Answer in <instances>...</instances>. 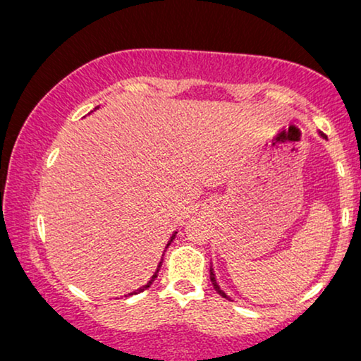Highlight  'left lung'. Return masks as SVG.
Masks as SVG:
<instances>
[{
	"mask_svg": "<svg viewBox=\"0 0 361 361\" xmlns=\"http://www.w3.org/2000/svg\"><path fill=\"white\" fill-rule=\"evenodd\" d=\"M319 136H321V137H324V139H327V137H326V136H324V134H322V133H319ZM211 282H212V285H214V288H215V290H217V293H219V295H222V297H224V298H227V300H232V298H230V297H228V295H227V293H225V292H224V290H222V288H220V285H219V282H217V279H215V272H214V269H212V266H211Z\"/></svg>",
	"mask_w": 361,
	"mask_h": 361,
	"instance_id": "1",
	"label": "left lung"
}]
</instances>
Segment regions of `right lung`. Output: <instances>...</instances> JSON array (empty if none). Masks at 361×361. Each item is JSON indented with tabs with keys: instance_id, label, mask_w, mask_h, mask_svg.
<instances>
[{
	"instance_id": "1",
	"label": "right lung",
	"mask_w": 361,
	"mask_h": 361,
	"mask_svg": "<svg viewBox=\"0 0 361 361\" xmlns=\"http://www.w3.org/2000/svg\"><path fill=\"white\" fill-rule=\"evenodd\" d=\"M97 109H99V106H97ZM95 109V110H97ZM175 236H176V232H173V235H171L170 236V240H169V243H166V246H165V248H169V246H170V243H171V241H173L175 240ZM162 261L164 259H160V262H159V266H157V271H155L154 272V276H152V279H150V281L146 283V285H142V287L141 288H137V290H134V292H131V293H128V295H136V293H141V292H144V290H146V288H149L150 287V285H152V282L155 281V277H157V274H159V271H160V266H162ZM128 295H125V297H128Z\"/></svg>"
}]
</instances>
